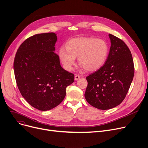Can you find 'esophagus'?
I'll return each mask as SVG.
<instances>
[{
  "instance_id": "esophagus-1",
  "label": "esophagus",
  "mask_w": 148,
  "mask_h": 148,
  "mask_svg": "<svg viewBox=\"0 0 148 148\" xmlns=\"http://www.w3.org/2000/svg\"><path fill=\"white\" fill-rule=\"evenodd\" d=\"M80 78V76L79 75H78V74H75V77H74L75 80H78Z\"/></svg>"
}]
</instances>
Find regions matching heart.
<instances>
[{"instance_id": "1", "label": "heart", "mask_w": 148, "mask_h": 148, "mask_svg": "<svg viewBox=\"0 0 148 148\" xmlns=\"http://www.w3.org/2000/svg\"><path fill=\"white\" fill-rule=\"evenodd\" d=\"M108 55V46L102 39L95 38H75L69 41L65 47L59 50V56L64 68L71 71L75 62V58L87 71L97 70L105 63Z\"/></svg>"}]
</instances>
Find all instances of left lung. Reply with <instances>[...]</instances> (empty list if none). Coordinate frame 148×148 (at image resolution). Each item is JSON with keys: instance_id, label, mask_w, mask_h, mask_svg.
<instances>
[{"instance_id": "obj_1", "label": "left lung", "mask_w": 148, "mask_h": 148, "mask_svg": "<svg viewBox=\"0 0 148 148\" xmlns=\"http://www.w3.org/2000/svg\"><path fill=\"white\" fill-rule=\"evenodd\" d=\"M111 46L105 62L86 77L84 94L87 102L97 109L106 110L120 105L127 94L134 74L132 55L125 43L109 34Z\"/></svg>"}]
</instances>
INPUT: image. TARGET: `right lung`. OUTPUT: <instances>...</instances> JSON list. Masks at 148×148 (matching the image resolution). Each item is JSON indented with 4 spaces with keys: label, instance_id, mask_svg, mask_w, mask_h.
<instances>
[{
    "label": "right lung",
    "instance_id": "1",
    "mask_svg": "<svg viewBox=\"0 0 148 148\" xmlns=\"http://www.w3.org/2000/svg\"><path fill=\"white\" fill-rule=\"evenodd\" d=\"M54 33L35 34L27 38L16 53L14 70L18 89L26 101L40 111L60 105L74 74L63 69L54 52Z\"/></svg>",
    "mask_w": 148,
    "mask_h": 148
}]
</instances>
